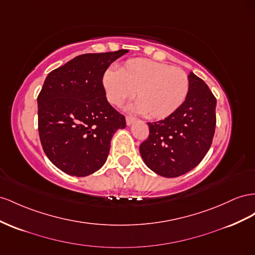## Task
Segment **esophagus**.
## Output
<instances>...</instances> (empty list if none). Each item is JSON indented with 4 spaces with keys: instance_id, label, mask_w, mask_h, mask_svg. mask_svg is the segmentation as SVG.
<instances>
[{
    "instance_id": "esophagus-1",
    "label": "esophagus",
    "mask_w": 255,
    "mask_h": 255,
    "mask_svg": "<svg viewBox=\"0 0 255 255\" xmlns=\"http://www.w3.org/2000/svg\"><path fill=\"white\" fill-rule=\"evenodd\" d=\"M126 121H127V125L128 126H130L135 121V118H134V117H132V116H127Z\"/></svg>"
}]
</instances>
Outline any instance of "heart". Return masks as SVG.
I'll use <instances>...</instances> for the list:
<instances>
[{
    "instance_id": "obj_1",
    "label": "heart",
    "mask_w": 255,
    "mask_h": 255,
    "mask_svg": "<svg viewBox=\"0 0 255 255\" xmlns=\"http://www.w3.org/2000/svg\"><path fill=\"white\" fill-rule=\"evenodd\" d=\"M103 86L111 104L121 106L134 94L137 111L149 119H164L184 103L190 79L181 68L148 59H130L118 71L107 70Z\"/></svg>"
}]
</instances>
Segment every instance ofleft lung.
Returning a JSON list of instances; mask_svg holds the SVG:
<instances>
[{
  "mask_svg": "<svg viewBox=\"0 0 255 255\" xmlns=\"http://www.w3.org/2000/svg\"><path fill=\"white\" fill-rule=\"evenodd\" d=\"M190 91L183 104L167 118L148 122L149 136L139 151L157 175L178 177L201 163L212 143L217 100L204 80L190 73Z\"/></svg>",
  "mask_w": 255,
  "mask_h": 255,
  "instance_id": "1",
  "label": "left lung"
}]
</instances>
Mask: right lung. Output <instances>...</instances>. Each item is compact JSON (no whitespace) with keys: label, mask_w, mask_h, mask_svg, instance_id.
<instances>
[{"label":"right lung","mask_w":255,"mask_h":255,"mask_svg":"<svg viewBox=\"0 0 255 255\" xmlns=\"http://www.w3.org/2000/svg\"><path fill=\"white\" fill-rule=\"evenodd\" d=\"M127 49L86 53L48 74L37 96L38 133L52 164L71 176L99 170L126 117L109 104L103 75Z\"/></svg>","instance_id":"obj_1"}]
</instances>
